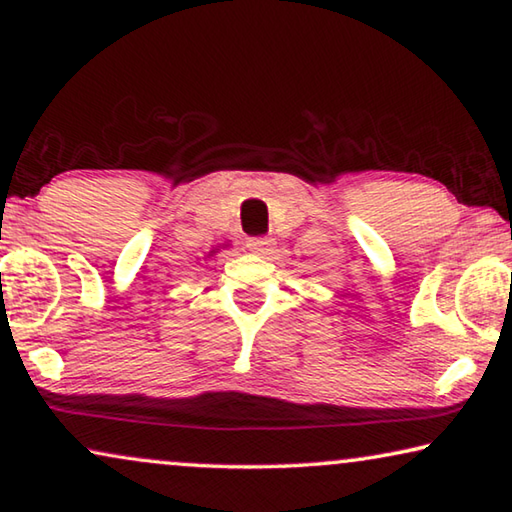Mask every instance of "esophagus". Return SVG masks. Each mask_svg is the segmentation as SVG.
Listing matches in <instances>:
<instances>
[{"mask_svg":"<svg viewBox=\"0 0 512 512\" xmlns=\"http://www.w3.org/2000/svg\"><path fill=\"white\" fill-rule=\"evenodd\" d=\"M271 246H273V241L266 239V237H253V239H248V248L253 250V253H257V255H266L268 250H271Z\"/></svg>","mask_w":512,"mask_h":512,"instance_id":"obj_1","label":"esophagus"}]
</instances>
